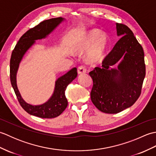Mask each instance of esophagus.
Listing matches in <instances>:
<instances>
[{
  "label": "esophagus",
  "instance_id": "1",
  "mask_svg": "<svg viewBox=\"0 0 156 156\" xmlns=\"http://www.w3.org/2000/svg\"><path fill=\"white\" fill-rule=\"evenodd\" d=\"M87 72V69H86L85 66H80L78 68V74H85Z\"/></svg>",
  "mask_w": 156,
  "mask_h": 156
}]
</instances>
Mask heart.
Wrapping results in <instances>:
<instances>
[{"mask_svg":"<svg viewBox=\"0 0 156 156\" xmlns=\"http://www.w3.org/2000/svg\"><path fill=\"white\" fill-rule=\"evenodd\" d=\"M76 54L81 55L87 51V61L90 64H97L105 57L108 39L107 35L97 29L85 31L76 37L73 42Z\"/></svg>","mask_w":156,"mask_h":156,"instance_id":"1","label":"heart"}]
</instances>
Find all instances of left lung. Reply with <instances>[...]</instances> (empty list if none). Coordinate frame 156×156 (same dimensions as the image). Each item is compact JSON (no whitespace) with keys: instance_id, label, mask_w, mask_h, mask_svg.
<instances>
[{"instance_id":"1","label":"left lung","mask_w":156,"mask_h":156,"mask_svg":"<svg viewBox=\"0 0 156 156\" xmlns=\"http://www.w3.org/2000/svg\"><path fill=\"white\" fill-rule=\"evenodd\" d=\"M121 39L89 74L93 80L92 103L99 111L115 114L131 107L140 97L145 76L144 52L127 25L116 23ZM118 64L117 69L112 67Z\"/></svg>"}]
</instances>
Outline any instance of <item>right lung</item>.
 Masks as SVG:
<instances>
[{"instance_id": "1", "label": "right lung", "mask_w": 156, "mask_h": 156, "mask_svg": "<svg viewBox=\"0 0 156 156\" xmlns=\"http://www.w3.org/2000/svg\"><path fill=\"white\" fill-rule=\"evenodd\" d=\"M64 20L62 17L45 20L29 29L19 39L12 52L10 60V79L20 105L29 114L40 118L51 119L58 117L67 107L68 101L66 97L65 91L68 85L77 76V69L72 68L59 77L55 81L54 93L50 98L40 105H32L23 100L16 86V72L23 57L35 44V40L45 38Z\"/></svg>"}]
</instances>
